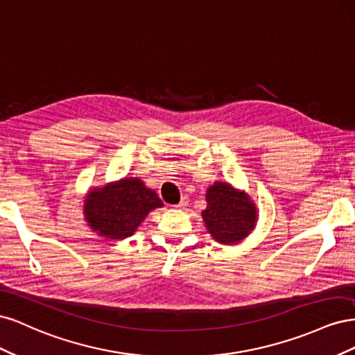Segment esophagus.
<instances>
[{
    "label": "esophagus",
    "mask_w": 355,
    "mask_h": 355,
    "mask_svg": "<svg viewBox=\"0 0 355 355\" xmlns=\"http://www.w3.org/2000/svg\"><path fill=\"white\" fill-rule=\"evenodd\" d=\"M188 202H189L188 198H182V200L179 201V204H176L175 207H176V209H185V207L188 206Z\"/></svg>",
    "instance_id": "obj_1"
}]
</instances>
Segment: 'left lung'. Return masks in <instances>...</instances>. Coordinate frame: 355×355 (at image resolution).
I'll return each mask as SVG.
<instances>
[{"instance_id": "left-lung-1", "label": "left lung", "mask_w": 355, "mask_h": 355, "mask_svg": "<svg viewBox=\"0 0 355 355\" xmlns=\"http://www.w3.org/2000/svg\"><path fill=\"white\" fill-rule=\"evenodd\" d=\"M207 207L201 216L210 237L225 245H234L249 237L256 228L257 207L252 197L228 182L214 180L206 192Z\"/></svg>"}]
</instances>
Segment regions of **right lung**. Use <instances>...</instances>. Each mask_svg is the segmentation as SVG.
Listing matches in <instances>:
<instances>
[{
    "mask_svg": "<svg viewBox=\"0 0 355 355\" xmlns=\"http://www.w3.org/2000/svg\"><path fill=\"white\" fill-rule=\"evenodd\" d=\"M163 206L157 192L142 179L123 178L89 189L83 214L99 237L118 241L132 237L148 214Z\"/></svg>",
    "mask_w": 355,
    "mask_h": 355,
    "instance_id": "add662e5",
    "label": "right lung"
}]
</instances>
